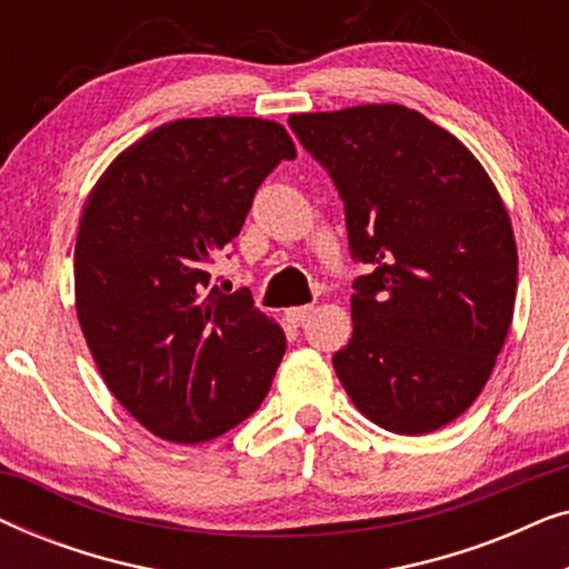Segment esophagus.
Returning a JSON list of instances; mask_svg holds the SVG:
<instances>
[{"mask_svg":"<svg viewBox=\"0 0 569 569\" xmlns=\"http://www.w3.org/2000/svg\"><path fill=\"white\" fill-rule=\"evenodd\" d=\"M310 310H313V306H298V308H287L284 310V318L290 321L292 326H300L306 318L310 316Z\"/></svg>","mask_w":569,"mask_h":569,"instance_id":"obj_1","label":"esophagus"}]
</instances>
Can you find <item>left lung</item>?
Listing matches in <instances>:
<instances>
[{"label": "left lung", "instance_id": "left-lung-1", "mask_svg": "<svg viewBox=\"0 0 569 569\" xmlns=\"http://www.w3.org/2000/svg\"><path fill=\"white\" fill-rule=\"evenodd\" d=\"M290 127L337 183L352 259L370 263L333 370L383 430H440L477 401L512 323L518 248L500 191L415 108L292 113Z\"/></svg>", "mask_w": 569, "mask_h": 569}]
</instances>
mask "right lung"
Instances as JSON below:
<instances>
[{
  "label": "right lung",
  "mask_w": 569,
  "mask_h": 569,
  "mask_svg": "<svg viewBox=\"0 0 569 569\" xmlns=\"http://www.w3.org/2000/svg\"><path fill=\"white\" fill-rule=\"evenodd\" d=\"M295 154L277 121L178 119L127 147L84 201L77 318L108 391L154 438L207 442L269 393L284 331L248 290L209 287L207 267Z\"/></svg>",
  "instance_id": "right-lung-1"
}]
</instances>
